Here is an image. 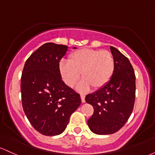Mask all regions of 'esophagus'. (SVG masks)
<instances>
[{"mask_svg": "<svg viewBox=\"0 0 155 155\" xmlns=\"http://www.w3.org/2000/svg\"><path fill=\"white\" fill-rule=\"evenodd\" d=\"M80 96H81V102L84 103L85 102V95H84V94H81V95H80Z\"/></svg>", "mask_w": 155, "mask_h": 155, "instance_id": "34e87169", "label": "esophagus"}]
</instances>
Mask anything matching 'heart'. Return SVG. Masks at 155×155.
Instances as JSON below:
<instances>
[{
  "mask_svg": "<svg viewBox=\"0 0 155 155\" xmlns=\"http://www.w3.org/2000/svg\"><path fill=\"white\" fill-rule=\"evenodd\" d=\"M59 73L63 82L72 87L80 77L77 90L83 92L90 87L97 90L109 82L115 71V60L108 51L101 49H81L73 51L68 56V62L62 60L59 63Z\"/></svg>",
  "mask_w": 155,
  "mask_h": 155,
  "instance_id": "b5f03b06",
  "label": "heart"
}]
</instances>
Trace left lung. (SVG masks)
I'll return each mask as SVG.
<instances>
[{"mask_svg":"<svg viewBox=\"0 0 155 155\" xmlns=\"http://www.w3.org/2000/svg\"><path fill=\"white\" fill-rule=\"evenodd\" d=\"M115 60V71L106 86L86 95L94 113L87 124L92 132L108 135L117 132L127 122L133 110L136 97V76L133 68L118 49L110 47Z\"/></svg>","mask_w":155,"mask_h":155,"instance_id":"1","label":"left lung"}]
</instances>
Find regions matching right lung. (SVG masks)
Returning <instances> with one entry per match:
<instances>
[{
	"label": "right lung",
	"mask_w": 155,
	"mask_h": 155,
	"mask_svg": "<svg viewBox=\"0 0 155 155\" xmlns=\"http://www.w3.org/2000/svg\"><path fill=\"white\" fill-rule=\"evenodd\" d=\"M67 50V46L44 44L26 60L22 71L23 110L33 127L44 136L63 133L81 102L79 94L60 75L59 63Z\"/></svg>",
	"instance_id": "1"
}]
</instances>
